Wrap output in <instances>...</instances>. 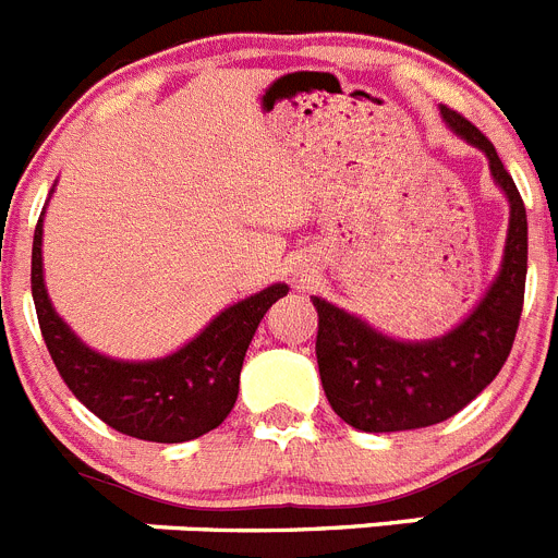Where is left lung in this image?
Here are the masks:
<instances>
[{
  "label": "left lung",
  "instance_id": "1",
  "mask_svg": "<svg viewBox=\"0 0 558 558\" xmlns=\"http://www.w3.org/2000/svg\"><path fill=\"white\" fill-rule=\"evenodd\" d=\"M440 118L486 154L494 185L508 202L500 272L458 326L433 339H396L326 298H312L319 314L323 390L333 413L362 433H404L452 418L492 385L520 326L527 275L525 205L494 145L458 111L440 106Z\"/></svg>",
  "mask_w": 558,
  "mask_h": 558
}]
</instances>
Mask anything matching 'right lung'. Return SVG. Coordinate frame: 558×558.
<instances>
[{"instance_id":"1","label":"right lung","mask_w":558,"mask_h":558,"mask_svg":"<svg viewBox=\"0 0 558 558\" xmlns=\"http://www.w3.org/2000/svg\"><path fill=\"white\" fill-rule=\"evenodd\" d=\"M45 213L33 235V303L47 351L75 399L111 429L154 444H182L216 429L239 399L241 367L260 319L289 286L272 283L232 303L168 356L118 360L86 345L52 306L41 258Z\"/></svg>"}]
</instances>
